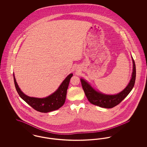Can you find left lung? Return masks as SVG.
I'll list each match as a JSON object with an SVG mask.
<instances>
[{"mask_svg": "<svg viewBox=\"0 0 147 147\" xmlns=\"http://www.w3.org/2000/svg\"><path fill=\"white\" fill-rule=\"evenodd\" d=\"M132 58L133 61V72L131 79L126 88L117 94L106 95L98 92L92 88L91 85L86 80L83 79H80L82 88L84 90L85 94L91 104L103 108L110 109L119 105L129 94L134 85L136 77L135 62L132 57Z\"/></svg>", "mask_w": 147, "mask_h": 147, "instance_id": "1", "label": "left lung"}]
</instances>
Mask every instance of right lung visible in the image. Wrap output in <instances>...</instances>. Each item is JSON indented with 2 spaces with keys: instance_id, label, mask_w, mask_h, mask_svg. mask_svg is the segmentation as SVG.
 I'll return each mask as SVG.
<instances>
[{
  "instance_id": "right-lung-1",
  "label": "right lung",
  "mask_w": 147,
  "mask_h": 147,
  "mask_svg": "<svg viewBox=\"0 0 147 147\" xmlns=\"http://www.w3.org/2000/svg\"><path fill=\"white\" fill-rule=\"evenodd\" d=\"M13 76L15 88L20 98L35 110L39 112L47 113L58 110L64 105L70 78L73 76V74H70L66 77L55 92L45 98L30 97L24 94L17 84L14 73Z\"/></svg>"
}]
</instances>
